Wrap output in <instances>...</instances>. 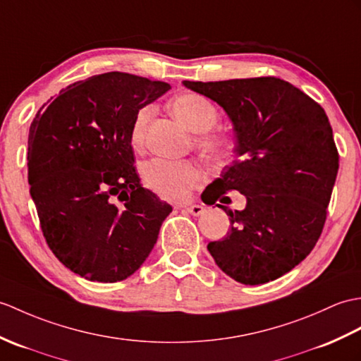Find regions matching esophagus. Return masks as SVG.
I'll use <instances>...</instances> for the list:
<instances>
[{"mask_svg": "<svg viewBox=\"0 0 361 361\" xmlns=\"http://www.w3.org/2000/svg\"><path fill=\"white\" fill-rule=\"evenodd\" d=\"M180 207H183L184 211L189 212L190 215H194V216L204 214V211H206L204 206H201V204H188V206H180Z\"/></svg>", "mask_w": 361, "mask_h": 361, "instance_id": "34e87169", "label": "esophagus"}]
</instances>
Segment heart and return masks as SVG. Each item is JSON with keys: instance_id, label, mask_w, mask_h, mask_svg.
<instances>
[{"instance_id": "1", "label": "heart", "mask_w": 361, "mask_h": 361, "mask_svg": "<svg viewBox=\"0 0 361 361\" xmlns=\"http://www.w3.org/2000/svg\"><path fill=\"white\" fill-rule=\"evenodd\" d=\"M171 109L189 130L200 133L195 142L209 160L221 161L231 154L232 145L228 137L223 133L207 132L219 120V112L211 102L194 94H184L173 99ZM150 112H152L150 107L145 106L135 114L130 126L132 146L138 147L142 145ZM141 173L150 189L160 197L172 201L186 200L192 189L200 186L204 180V171L198 163L160 157L145 163Z\"/></svg>"}]
</instances>
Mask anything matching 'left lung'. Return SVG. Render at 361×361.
Wrapping results in <instances>:
<instances>
[{
	"mask_svg": "<svg viewBox=\"0 0 361 361\" xmlns=\"http://www.w3.org/2000/svg\"><path fill=\"white\" fill-rule=\"evenodd\" d=\"M183 85L221 106L237 138L238 158L206 188L204 203H223L228 190L246 197L243 211L216 204L232 226L207 250L238 283L280 279L311 254L326 221L338 172L328 115L275 77Z\"/></svg>",
	"mask_w": 361,
	"mask_h": 361,
	"instance_id": "1",
	"label": "left lung"
}]
</instances>
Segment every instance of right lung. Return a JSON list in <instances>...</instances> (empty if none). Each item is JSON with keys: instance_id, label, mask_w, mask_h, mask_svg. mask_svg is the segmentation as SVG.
I'll use <instances>...</instances> for the list:
<instances>
[{"instance_id": "obj_1", "label": "right lung", "mask_w": 361, "mask_h": 361, "mask_svg": "<svg viewBox=\"0 0 361 361\" xmlns=\"http://www.w3.org/2000/svg\"><path fill=\"white\" fill-rule=\"evenodd\" d=\"M171 86L107 72L60 92L33 118L30 197L49 247L72 272L115 283L140 269L172 206L140 184L130 126Z\"/></svg>"}]
</instances>
